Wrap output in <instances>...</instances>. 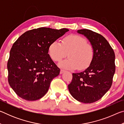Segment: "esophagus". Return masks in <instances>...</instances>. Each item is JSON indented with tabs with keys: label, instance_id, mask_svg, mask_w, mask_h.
Listing matches in <instances>:
<instances>
[{
	"label": "esophagus",
	"instance_id": "1",
	"mask_svg": "<svg viewBox=\"0 0 124 124\" xmlns=\"http://www.w3.org/2000/svg\"><path fill=\"white\" fill-rule=\"evenodd\" d=\"M65 72V70H60V74H62L63 73H64Z\"/></svg>",
	"mask_w": 124,
	"mask_h": 124
}]
</instances>
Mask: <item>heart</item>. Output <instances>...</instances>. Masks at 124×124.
<instances>
[{
    "label": "heart",
    "mask_w": 124,
    "mask_h": 124,
    "mask_svg": "<svg viewBox=\"0 0 124 124\" xmlns=\"http://www.w3.org/2000/svg\"><path fill=\"white\" fill-rule=\"evenodd\" d=\"M49 54L52 60L60 62L68 54L69 58L61 62L59 66L67 70H79L87 68L93 59L95 50L85 38L76 34L64 37L62 43L55 40L49 47Z\"/></svg>",
    "instance_id": "heart-1"
}]
</instances>
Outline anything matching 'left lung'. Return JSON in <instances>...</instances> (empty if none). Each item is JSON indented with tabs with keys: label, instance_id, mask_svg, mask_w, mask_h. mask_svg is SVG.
I'll use <instances>...</instances> for the list:
<instances>
[{
	"label": "left lung",
	"instance_id": "1",
	"mask_svg": "<svg viewBox=\"0 0 124 124\" xmlns=\"http://www.w3.org/2000/svg\"><path fill=\"white\" fill-rule=\"evenodd\" d=\"M86 37L95 50L90 66L82 72L73 73L68 90L75 100L91 103L101 99L111 87L115 72V54L108 41L98 33L87 29L78 31Z\"/></svg>",
	"mask_w": 124,
	"mask_h": 124
}]
</instances>
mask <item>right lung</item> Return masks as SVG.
Listing matches in <instances>:
<instances>
[{"instance_id": "right-lung-1", "label": "right lung", "mask_w": 124, "mask_h": 124, "mask_svg": "<svg viewBox=\"0 0 124 124\" xmlns=\"http://www.w3.org/2000/svg\"><path fill=\"white\" fill-rule=\"evenodd\" d=\"M68 31L40 27L27 31L14 43L7 64L8 82L19 97L32 101L46 93L60 72L48 54L49 47Z\"/></svg>"}]
</instances>
